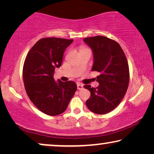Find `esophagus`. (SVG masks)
<instances>
[{"label": "esophagus", "instance_id": "esophagus-1", "mask_svg": "<svg viewBox=\"0 0 154 154\" xmlns=\"http://www.w3.org/2000/svg\"><path fill=\"white\" fill-rule=\"evenodd\" d=\"M77 88H78V90H83V85H81V84H80V83H78L77 84Z\"/></svg>", "mask_w": 154, "mask_h": 154}]
</instances>
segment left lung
Returning a JSON list of instances; mask_svg holds the SVG:
<instances>
[{
  "mask_svg": "<svg viewBox=\"0 0 154 154\" xmlns=\"http://www.w3.org/2000/svg\"><path fill=\"white\" fill-rule=\"evenodd\" d=\"M83 41L93 53L92 71L100 73L97 76L98 87L83 86L91 94L86 105L92 112L105 114L121 103L128 90L130 73L127 59L119 44L109 38L97 35L85 38Z\"/></svg>",
  "mask_w": 154,
  "mask_h": 154,
  "instance_id": "left-lung-1",
  "label": "left lung"
}]
</instances>
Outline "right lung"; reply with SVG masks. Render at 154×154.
I'll list each match as a JSON object with an SVG mask.
<instances>
[{
	"mask_svg": "<svg viewBox=\"0 0 154 154\" xmlns=\"http://www.w3.org/2000/svg\"><path fill=\"white\" fill-rule=\"evenodd\" d=\"M73 39L45 38L39 40L27 54L23 80L27 95L42 112L57 116L66 110L76 91L73 81H54L56 68L61 66L66 48Z\"/></svg>",
	"mask_w": 154,
	"mask_h": 154,
	"instance_id": "add662e5",
	"label": "right lung"
}]
</instances>
